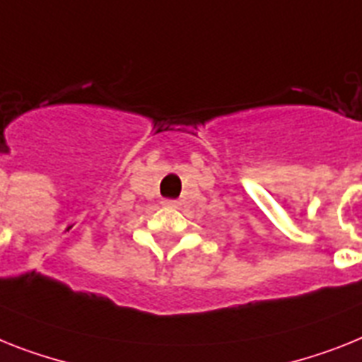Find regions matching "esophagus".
Returning a JSON list of instances; mask_svg holds the SVG:
<instances>
[{"label": "esophagus", "mask_w": 362, "mask_h": 362, "mask_svg": "<svg viewBox=\"0 0 362 362\" xmlns=\"http://www.w3.org/2000/svg\"><path fill=\"white\" fill-rule=\"evenodd\" d=\"M163 206H169V208H178V200H163Z\"/></svg>", "instance_id": "34e87169"}]
</instances>
